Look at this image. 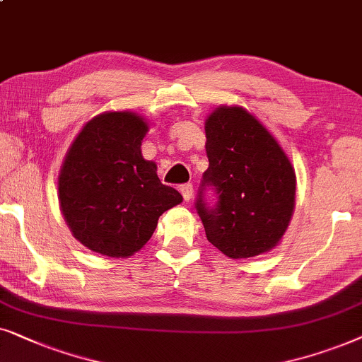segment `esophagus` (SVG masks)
<instances>
[{"label":"esophagus","instance_id":"34e87169","mask_svg":"<svg viewBox=\"0 0 362 362\" xmlns=\"http://www.w3.org/2000/svg\"><path fill=\"white\" fill-rule=\"evenodd\" d=\"M180 192H182V197H184V200H192V197H194V185L192 184H184L180 187Z\"/></svg>","mask_w":362,"mask_h":362}]
</instances>
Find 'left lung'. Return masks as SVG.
<instances>
[{
	"label": "left lung",
	"mask_w": 362,
	"mask_h": 362,
	"mask_svg": "<svg viewBox=\"0 0 362 362\" xmlns=\"http://www.w3.org/2000/svg\"><path fill=\"white\" fill-rule=\"evenodd\" d=\"M209 168L195 209L206 240L230 258L272 250L290 223L296 180L291 162L259 120L242 107H218L206 119ZM214 189L216 202L206 200Z\"/></svg>",
	"instance_id": "1"
}]
</instances>
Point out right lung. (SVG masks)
I'll list each match as a JSON object with an SVG mask.
<instances>
[{"mask_svg": "<svg viewBox=\"0 0 362 362\" xmlns=\"http://www.w3.org/2000/svg\"><path fill=\"white\" fill-rule=\"evenodd\" d=\"M147 124L132 112H105L84 125L59 173V204L72 235L112 258L139 252L163 211L182 195L163 185L142 157Z\"/></svg>", "mask_w": 362, "mask_h": 362, "instance_id": "add662e5", "label": "right lung"}]
</instances>
